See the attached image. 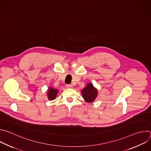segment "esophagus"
Segmentation results:
<instances>
[{
  "mask_svg": "<svg viewBox=\"0 0 151 151\" xmlns=\"http://www.w3.org/2000/svg\"><path fill=\"white\" fill-rule=\"evenodd\" d=\"M72 85H71V84H67L66 85V87L67 88H72Z\"/></svg>",
  "mask_w": 151,
  "mask_h": 151,
  "instance_id": "34e87169",
  "label": "esophagus"
}]
</instances>
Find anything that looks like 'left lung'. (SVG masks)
Segmentation results:
<instances>
[{
	"label": "left lung",
	"instance_id": "8db88e82",
	"mask_svg": "<svg viewBox=\"0 0 151 151\" xmlns=\"http://www.w3.org/2000/svg\"><path fill=\"white\" fill-rule=\"evenodd\" d=\"M82 94L84 100L88 102L94 101L97 96V91L94 88L92 83H88L87 87L82 90Z\"/></svg>",
	"mask_w": 151,
	"mask_h": 151
}]
</instances>
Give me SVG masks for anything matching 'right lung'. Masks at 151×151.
<instances>
[{
	"mask_svg": "<svg viewBox=\"0 0 151 151\" xmlns=\"http://www.w3.org/2000/svg\"><path fill=\"white\" fill-rule=\"evenodd\" d=\"M57 93H58L57 90L54 89L52 88H50L48 90V99L50 100L55 99L56 97V96L57 94Z\"/></svg>",
	"mask_w": 151,
	"mask_h": 151,
	"instance_id": "add662e5",
	"label": "right lung"
}]
</instances>
